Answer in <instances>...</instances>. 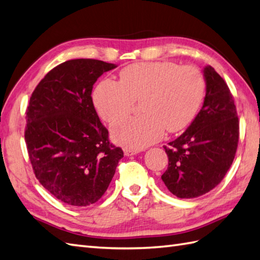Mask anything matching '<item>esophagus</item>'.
I'll return each mask as SVG.
<instances>
[{
	"instance_id": "1",
	"label": "esophagus",
	"mask_w": 260,
	"mask_h": 260,
	"mask_svg": "<svg viewBox=\"0 0 260 260\" xmlns=\"http://www.w3.org/2000/svg\"><path fill=\"white\" fill-rule=\"evenodd\" d=\"M140 152H141L140 149H133V148H125V149H124L125 156H133V155L138 154Z\"/></svg>"
}]
</instances>
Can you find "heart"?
<instances>
[{
  "instance_id": "b5f03b06",
  "label": "heart",
  "mask_w": 260,
  "mask_h": 260,
  "mask_svg": "<svg viewBox=\"0 0 260 260\" xmlns=\"http://www.w3.org/2000/svg\"><path fill=\"white\" fill-rule=\"evenodd\" d=\"M205 86L202 72L194 66L141 62L120 71L118 82H100L93 100L108 123L127 115L134 101L141 100L142 115L120 120L112 128L116 143L141 149L157 142L165 128L170 133L184 129L202 105Z\"/></svg>"
}]
</instances>
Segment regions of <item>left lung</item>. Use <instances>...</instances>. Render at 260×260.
<instances>
[{"instance_id":"left-lung-1","label":"left lung","mask_w":260,"mask_h":260,"mask_svg":"<svg viewBox=\"0 0 260 260\" xmlns=\"http://www.w3.org/2000/svg\"><path fill=\"white\" fill-rule=\"evenodd\" d=\"M206 95L202 110L182 135L168 143L165 186L178 198L210 191L225 177L236 154L239 120L233 95L222 77L205 66Z\"/></svg>"}]
</instances>
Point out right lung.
I'll list each match as a JSON object with an SVG mask.
<instances>
[{
  "label": "right lung",
  "mask_w": 260,
  "mask_h": 260,
  "mask_svg": "<svg viewBox=\"0 0 260 260\" xmlns=\"http://www.w3.org/2000/svg\"><path fill=\"white\" fill-rule=\"evenodd\" d=\"M115 68L99 59H70L48 72L29 99L24 137L34 174L72 206L98 202L124 156L108 141L90 96L98 78Z\"/></svg>",
  "instance_id": "right-lung-1"
}]
</instances>
